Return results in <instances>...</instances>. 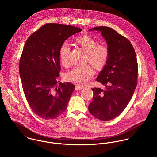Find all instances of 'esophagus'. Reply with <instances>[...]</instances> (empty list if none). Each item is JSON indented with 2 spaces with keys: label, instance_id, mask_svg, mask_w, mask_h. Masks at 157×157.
Returning <instances> with one entry per match:
<instances>
[{
  "label": "esophagus",
  "instance_id": "1",
  "mask_svg": "<svg viewBox=\"0 0 157 157\" xmlns=\"http://www.w3.org/2000/svg\"><path fill=\"white\" fill-rule=\"evenodd\" d=\"M83 87L78 86V85H76L75 88V90H83Z\"/></svg>",
  "mask_w": 157,
  "mask_h": 157
}]
</instances>
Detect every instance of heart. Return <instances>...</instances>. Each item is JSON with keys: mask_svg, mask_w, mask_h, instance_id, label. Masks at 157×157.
<instances>
[{"mask_svg": "<svg viewBox=\"0 0 157 157\" xmlns=\"http://www.w3.org/2000/svg\"><path fill=\"white\" fill-rule=\"evenodd\" d=\"M78 44L87 52L88 60L97 69H101L106 65L109 52L103 45H97V42L90 36H83L76 40ZM71 46L67 42H63L59 49V59L61 64L69 65V55ZM94 75V71L90 65L76 66L65 75V79L71 83L83 85L88 82Z\"/></svg>", "mask_w": 157, "mask_h": 157, "instance_id": "b5f03b06", "label": "heart"}]
</instances>
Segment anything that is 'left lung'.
<instances>
[{"label": "left lung", "mask_w": 157, "mask_h": 157, "mask_svg": "<svg viewBox=\"0 0 157 157\" xmlns=\"http://www.w3.org/2000/svg\"><path fill=\"white\" fill-rule=\"evenodd\" d=\"M91 31L101 33L106 41L109 56L96 78L106 88L92 89L94 95L88 109L95 118L109 121L121 114L134 94L138 76L137 60L129 40L111 28L98 26L89 30Z\"/></svg>", "instance_id": "obj_1"}]
</instances>
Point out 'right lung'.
Returning a JSON list of instances; mask_svg holds the SVG:
<instances>
[{"label": "right lung", "instance_id": "right-lung-1", "mask_svg": "<svg viewBox=\"0 0 157 157\" xmlns=\"http://www.w3.org/2000/svg\"><path fill=\"white\" fill-rule=\"evenodd\" d=\"M82 31L73 26L47 23L25 44L19 63L23 90L30 108L42 118L55 119L67 109L75 85H57L59 49L69 37Z\"/></svg>", "mask_w": 157, "mask_h": 157}]
</instances>
